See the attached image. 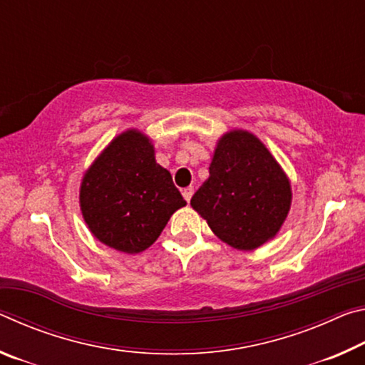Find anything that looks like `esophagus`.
<instances>
[{
  "label": "esophagus",
  "mask_w": 365,
  "mask_h": 365,
  "mask_svg": "<svg viewBox=\"0 0 365 365\" xmlns=\"http://www.w3.org/2000/svg\"><path fill=\"white\" fill-rule=\"evenodd\" d=\"M193 193H195L193 187H187V188L182 190V195H183V197H185V200H187L188 202H190V200H191V196H193Z\"/></svg>",
  "instance_id": "obj_1"
}]
</instances>
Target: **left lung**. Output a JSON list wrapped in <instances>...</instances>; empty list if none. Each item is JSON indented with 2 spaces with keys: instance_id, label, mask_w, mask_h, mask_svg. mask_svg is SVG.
<instances>
[{
  "instance_id": "8db88e82",
  "label": "left lung",
  "mask_w": 365,
  "mask_h": 365,
  "mask_svg": "<svg viewBox=\"0 0 365 365\" xmlns=\"http://www.w3.org/2000/svg\"><path fill=\"white\" fill-rule=\"evenodd\" d=\"M292 183L255 133L243 128L222 135L209 178L190 205L222 242L252 251L274 240L292 207Z\"/></svg>"
}]
</instances>
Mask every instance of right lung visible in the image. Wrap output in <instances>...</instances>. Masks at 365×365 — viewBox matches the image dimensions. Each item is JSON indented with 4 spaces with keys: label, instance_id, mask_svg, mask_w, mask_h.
I'll return each instance as SVG.
<instances>
[{
    "label": "right lung",
    "instance_id": "1",
    "mask_svg": "<svg viewBox=\"0 0 365 365\" xmlns=\"http://www.w3.org/2000/svg\"><path fill=\"white\" fill-rule=\"evenodd\" d=\"M80 211L103 245L137 255L156 242L187 201L156 163L148 135L128 128L104 148L80 183Z\"/></svg>",
    "mask_w": 365,
    "mask_h": 365
}]
</instances>
